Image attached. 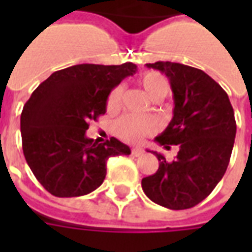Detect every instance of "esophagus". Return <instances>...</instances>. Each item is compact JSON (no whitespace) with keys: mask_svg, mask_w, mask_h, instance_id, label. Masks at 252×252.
Wrapping results in <instances>:
<instances>
[{"mask_svg":"<svg viewBox=\"0 0 252 252\" xmlns=\"http://www.w3.org/2000/svg\"><path fill=\"white\" fill-rule=\"evenodd\" d=\"M143 153H144V151H143L142 148H132V151H131V154L133 155V157H142Z\"/></svg>","mask_w":252,"mask_h":252,"instance_id":"34e87169","label":"esophagus"}]
</instances>
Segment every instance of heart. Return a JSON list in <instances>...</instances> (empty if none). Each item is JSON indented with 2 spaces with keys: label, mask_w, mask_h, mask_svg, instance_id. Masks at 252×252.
Wrapping results in <instances>:
<instances>
[{
  "label": "heart",
  "mask_w": 252,
  "mask_h": 252,
  "mask_svg": "<svg viewBox=\"0 0 252 252\" xmlns=\"http://www.w3.org/2000/svg\"><path fill=\"white\" fill-rule=\"evenodd\" d=\"M140 85L146 90V93L154 99L164 97L169 92V82L166 81V78L155 71L146 72L140 78ZM120 101L121 88L117 86L110 92L108 101H106V108L109 110L117 109ZM155 129H157V123L154 119L147 116L126 115L121 117L116 124V132L119 137L128 143L142 142L144 137L154 133Z\"/></svg>",
  "instance_id": "b5f03b06"
}]
</instances>
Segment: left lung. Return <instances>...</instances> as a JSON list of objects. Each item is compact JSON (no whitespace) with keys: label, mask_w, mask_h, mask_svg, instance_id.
<instances>
[{"label":"left lung","mask_w":252,"mask_h":252,"mask_svg":"<svg viewBox=\"0 0 252 252\" xmlns=\"http://www.w3.org/2000/svg\"><path fill=\"white\" fill-rule=\"evenodd\" d=\"M146 66L163 72L174 94V116L155 142L180 151L173 162L153 151L159 169L143 178L142 188L158 205L189 209L211 194L227 170L236 135L233 108L224 89L202 70L173 62Z\"/></svg>","instance_id":"1"}]
</instances>
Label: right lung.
Returning <instances> with one entry per match:
<instances>
[{
	"label": "right lung",
	"instance_id": "add662e5",
	"mask_svg": "<svg viewBox=\"0 0 252 252\" xmlns=\"http://www.w3.org/2000/svg\"><path fill=\"white\" fill-rule=\"evenodd\" d=\"M136 71L131 62L75 64L52 72L25 102L20 121L23 151L48 193L55 197L89 194L104 182L110 157L131 154L116 137L98 144L86 136V131L90 121L106 112L112 89Z\"/></svg>",
	"mask_w": 252,
	"mask_h": 252
}]
</instances>
